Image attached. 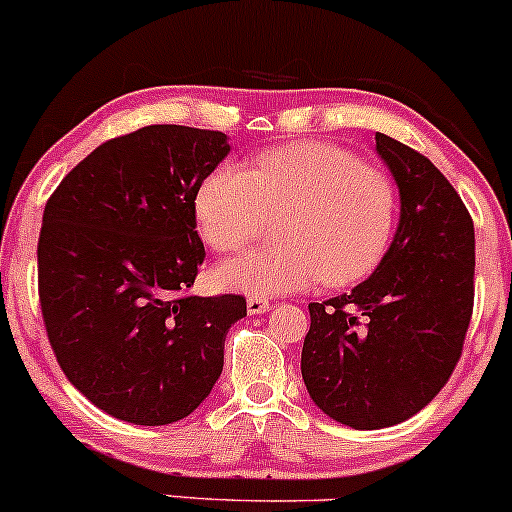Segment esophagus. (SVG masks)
<instances>
[{
	"label": "esophagus",
	"instance_id": "esophagus-1",
	"mask_svg": "<svg viewBox=\"0 0 512 512\" xmlns=\"http://www.w3.org/2000/svg\"><path fill=\"white\" fill-rule=\"evenodd\" d=\"M271 307L273 304L271 300H266V297H249V300H246V309H249V314H263Z\"/></svg>",
	"mask_w": 512,
	"mask_h": 512
}]
</instances>
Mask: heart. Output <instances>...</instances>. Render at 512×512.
I'll return each mask as SVG.
<instances>
[{
  "label": "heart",
  "mask_w": 512,
  "mask_h": 512,
  "mask_svg": "<svg viewBox=\"0 0 512 512\" xmlns=\"http://www.w3.org/2000/svg\"><path fill=\"white\" fill-rule=\"evenodd\" d=\"M203 239L237 254L275 225L278 246L217 268V283L256 297L287 295L324 280L346 287L377 268L392 241L396 188L377 166L331 142L302 140L256 154L249 169L222 164L193 200Z\"/></svg>",
  "instance_id": "obj_1"
}]
</instances>
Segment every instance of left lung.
<instances>
[{
    "label": "left lung",
    "instance_id": "obj_1",
    "mask_svg": "<svg viewBox=\"0 0 512 512\" xmlns=\"http://www.w3.org/2000/svg\"><path fill=\"white\" fill-rule=\"evenodd\" d=\"M401 195L394 241L353 292L309 304L302 380L333 421L377 430L435 399L462 355L474 309V222L416 149L377 132Z\"/></svg>",
    "mask_w": 512,
    "mask_h": 512
}]
</instances>
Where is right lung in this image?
<instances>
[{"instance_id": "obj_1", "label": "right lung", "mask_w": 512, "mask_h": 512, "mask_svg": "<svg viewBox=\"0 0 512 512\" xmlns=\"http://www.w3.org/2000/svg\"><path fill=\"white\" fill-rule=\"evenodd\" d=\"M227 135L147 125L103 142L45 203L38 297L62 372L101 411L135 426L193 413L225 365L241 295H188L205 246L198 186Z\"/></svg>"}]
</instances>
